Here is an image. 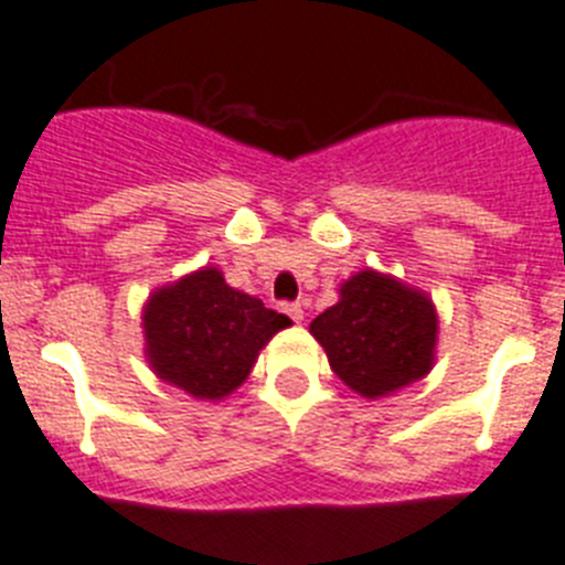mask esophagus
Segmentation results:
<instances>
[{"instance_id":"esophagus-1","label":"esophagus","mask_w":565,"mask_h":565,"mask_svg":"<svg viewBox=\"0 0 565 565\" xmlns=\"http://www.w3.org/2000/svg\"><path fill=\"white\" fill-rule=\"evenodd\" d=\"M282 311H286L294 322H302V313H306L299 302H282Z\"/></svg>"}]
</instances>
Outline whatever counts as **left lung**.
<instances>
[{
  "mask_svg": "<svg viewBox=\"0 0 565 565\" xmlns=\"http://www.w3.org/2000/svg\"><path fill=\"white\" fill-rule=\"evenodd\" d=\"M339 294L311 333L348 387L376 398L430 373L438 333L430 299L376 271H359Z\"/></svg>",
  "mask_w": 565,
  "mask_h": 565,
  "instance_id": "8db88e82",
  "label": "left lung"
}]
</instances>
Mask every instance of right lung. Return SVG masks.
I'll use <instances>...</instances> for the list:
<instances>
[{
	"label": "right lung",
	"mask_w": 565,
	"mask_h": 565,
	"mask_svg": "<svg viewBox=\"0 0 565 565\" xmlns=\"http://www.w3.org/2000/svg\"><path fill=\"white\" fill-rule=\"evenodd\" d=\"M286 326V313L228 288L217 268L154 291L143 311L149 364L194 398H221L239 387L259 348Z\"/></svg>",
	"instance_id": "obj_1"
}]
</instances>
